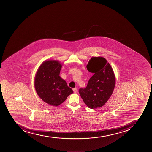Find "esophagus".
Masks as SVG:
<instances>
[{"mask_svg":"<svg viewBox=\"0 0 152 152\" xmlns=\"http://www.w3.org/2000/svg\"><path fill=\"white\" fill-rule=\"evenodd\" d=\"M73 91L74 93H76L77 91V89L76 88H73Z\"/></svg>","mask_w":152,"mask_h":152,"instance_id":"obj_1","label":"esophagus"}]
</instances>
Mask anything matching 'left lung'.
I'll use <instances>...</instances> for the list:
<instances>
[{
    "mask_svg": "<svg viewBox=\"0 0 152 152\" xmlns=\"http://www.w3.org/2000/svg\"><path fill=\"white\" fill-rule=\"evenodd\" d=\"M94 73L87 87L80 88L79 93L90 108L102 107L111 96L115 86V77L110 64L102 57H93L87 65Z\"/></svg>",
    "mask_w": 152,
    "mask_h": 152,
    "instance_id": "8db88e82",
    "label": "left lung"
}]
</instances>
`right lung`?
Returning a JSON list of instances; mask_svg holds the SVG:
<instances>
[{
  "label": "right lung",
  "mask_w": 152,
  "mask_h": 152,
  "mask_svg": "<svg viewBox=\"0 0 152 152\" xmlns=\"http://www.w3.org/2000/svg\"><path fill=\"white\" fill-rule=\"evenodd\" d=\"M61 67L58 61H45L39 67L35 77L36 93L42 100L50 105H59L73 93L59 76Z\"/></svg>",
  "instance_id": "obj_1"
}]
</instances>
